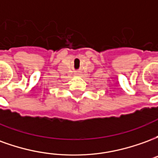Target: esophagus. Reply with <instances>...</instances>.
Returning <instances> with one entry per match:
<instances>
[{
	"label": "esophagus",
	"instance_id": "34e87169",
	"mask_svg": "<svg viewBox=\"0 0 158 158\" xmlns=\"http://www.w3.org/2000/svg\"><path fill=\"white\" fill-rule=\"evenodd\" d=\"M76 74H77V75H79V73H76Z\"/></svg>",
	"mask_w": 158,
	"mask_h": 158
}]
</instances>
